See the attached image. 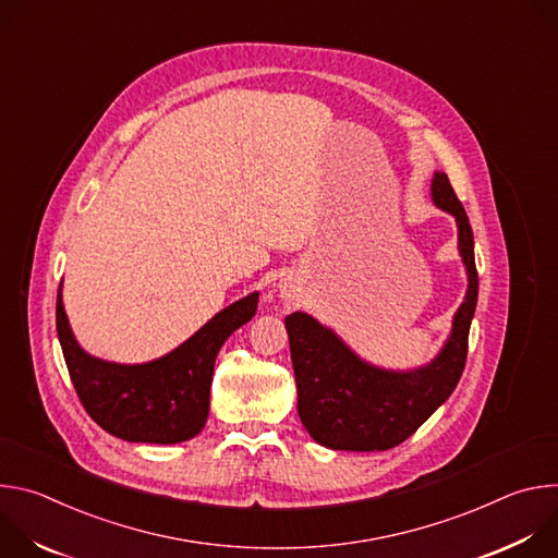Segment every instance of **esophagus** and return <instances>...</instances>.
I'll return each mask as SVG.
<instances>
[{
  "label": "esophagus",
  "instance_id": "34e87169",
  "mask_svg": "<svg viewBox=\"0 0 558 558\" xmlns=\"http://www.w3.org/2000/svg\"><path fill=\"white\" fill-rule=\"evenodd\" d=\"M291 295H293V291H291L289 287H284V289H282V298H291Z\"/></svg>",
  "mask_w": 558,
  "mask_h": 558
}]
</instances>
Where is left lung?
<instances>
[{"label":"left lung","mask_w":558,"mask_h":558,"mask_svg":"<svg viewBox=\"0 0 558 558\" xmlns=\"http://www.w3.org/2000/svg\"><path fill=\"white\" fill-rule=\"evenodd\" d=\"M430 198L457 222V247L468 289L454 311L450 336L428 364L411 371L381 368L362 360L313 315L295 311L284 317L298 386V415L306 433L331 450L375 452L402 444L448 400L463 373L480 293L472 229L444 172H435Z\"/></svg>","instance_id":"1"}]
</instances>
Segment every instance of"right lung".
<instances>
[{
  "label": "right lung",
  "instance_id": "obj_1",
  "mask_svg": "<svg viewBox=\"0 0 558 558\" xmlns=\"http://www.w3.org/2000/svg\"><path fill=\"white\" fill-rule=\"evenodd\" d=\"M256 308L258 291L218 311L163 357L119 364L78 347L59 284L57 336L78 400L106 433L125 441L181 444L196 437L207 422L214 362L220 347L252 320Z\"/></svg>",
  "mask_w": 558,
  "mask_h": 558
}]
</instances>
